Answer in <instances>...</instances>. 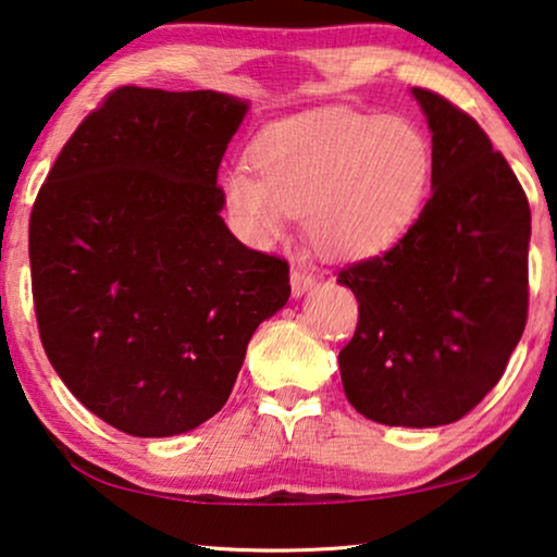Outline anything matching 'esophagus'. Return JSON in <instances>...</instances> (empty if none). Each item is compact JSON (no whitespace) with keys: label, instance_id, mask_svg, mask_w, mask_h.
Listing matches in <instances>:
<instances>
[{"label":"esophagus","instance_id":"esophagus-1","mask_svg":"<svg viewBox=\"0 0 557 557\" xmlns=\"http://www.w3.org/2000/svg\"><path fill=\"white\" fill-rule=\"evenodd\" d=\"M317 286V276L304 269H292V294L304 296L309 288Z\"/></svg>","mask_w":557,"mask_h":557}]
</instances>
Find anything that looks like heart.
Wrapping results in <instances>:
<instances>
[{"instance_id":"1","label":"heart","mask_w":557,"mask_h":557,"mask_svg":"<svg viewBox=\"0 0 557 557\" xmlns=\"http://www.w3.org/2000/svg\"><path fill=\"white\" fill-rule=\"evenodd\" d=\"M253 168L225 173L223 196L240 236L256 246L301 215L332 259H364L397 244L422 211L432 143L414 120L346 112L278 125L251 148Z\"/></svg>"}]
</instances>
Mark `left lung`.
I'll list each match as a JSON object with an SVG mask.
<instances>
[{"label":"left lung","instance_id":"obj_1","mask_svg":"<svg viewBox=\"0 0 557 557\" xmlns=\"http://www.w3.org/2000/svg\"><path fill=\"white\" fill-rule=\"evenodd\" d=\"M412 95L432 131V196L389 251L338 271L359 301L338 369L367 419L440 426L485 399L525 332L530 206L467 112Z\"/></svg>","mask_w":557,"mask_h":557}]
</instances>
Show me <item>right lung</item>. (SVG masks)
<instances>
[{
	"instance_id": "right-lung-1",
	"label": "right lung",
	"mask_w": 557,
	"mask_h": 557,
	"mask_svg": "<svg viewBox=\"0 0 557 557\" xmlns=\"http://www.w3.org/2000/svg\"><path fill=\"white\" fill-rule=\"evenodd\" d=\"M248 102L112 90L64 143L29 219L39 338L67 389L133 437L196 430L284 309L288 263L228 231L219 168Z\"/></svg>"
}]
</instances>
